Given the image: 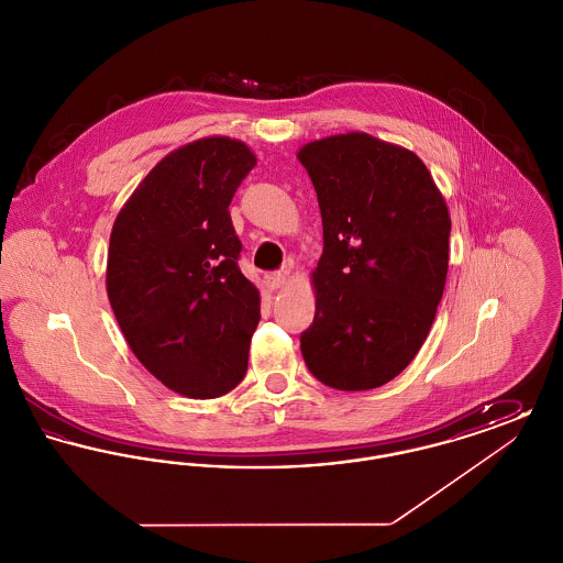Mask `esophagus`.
I'll return each instance as SVG.
<instances>
[{"label": "esophagus", "instance_id": "esophagus-1", "mask_svg": "<svg viewBox=\"0 0 563 563\" xmlns=\"http://www.w3.org/2000/svg\"><path fill=\"white\" fill-rule=\"evenodd\" d=\"M287 276H289L287 269L269 272V274H266V285H268L269 289H280L287 283Z\"/></svg>", "mask_w": 563, "mask_h": 563}]
</instances>
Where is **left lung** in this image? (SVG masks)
Wrapping results in <instances>:
<instances>
[{"label": "left lung", "instance_id": "obj_1", "mask_svg": "<svg viewBox=\"0 0 563 563\" xmlns=\"http://www.w3.org/2000/svg\"><path fill=\"white\" fill-rule=\"evenodd\" d=\"M319 196L322 255L310 374L338 390L384 386L422 349L445 289L452 219L413 152L367 133L297 152Z\"/></svg>", "mask_w": 563, "mask_h": 563}]
</instances>
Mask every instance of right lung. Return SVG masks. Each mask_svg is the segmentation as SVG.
Returning <instances> with one entry per match:
<instances>
[{
  "instance_id": "right-lung-1",
  "label": "right lung",
  "mask_w": 563,
  "mask_h": 563,
  "mask_svg": "<svg viewBox=\"0 0 563 563\" xmlns=\"http://www.w3.org/2000/svg\"><path fill=\"white\" fill-rule=\"evenodd\" d=\"M257 164L236 139L207 136L162 158L111 228L108 295L134 356L184 397L242 382L260 291L239 268L230 202Z\"/></svg>"
}]
</instances>
